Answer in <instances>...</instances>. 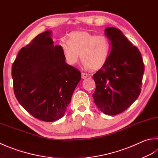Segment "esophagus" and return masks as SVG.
Instances as JSON below:
<instances>
[{"label":"esophagus","mask_w":158,"mask_h":158,"mask_svg":"<svg viewBox=\"0 0 158 158\" xmlns=\"http://www.w3.org/2000/svg\"><path fill=\"white\" fill-rule=\"evenodd\" d=\"M87 77H88V74H87V73H82V78L85 79V78H87Z\"/></svg>","instance_id":"1"}]
</instances>
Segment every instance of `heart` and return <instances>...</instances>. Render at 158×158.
Returning <instances> with one entry per match:
<instances>
[{
  "label": "heart",
  "mask_w": 158,
  "mask_h": 158,
  "mask_svg": "<svg viewBox=\"0 0 158 158\" xmlns=\"http://www.w3.org/2000/svg\"><path fill=\"white\" fill-rule=\"evenodd\" d=\"M60 47L70 64L80 58L87 69L98 70L105 66L111 52V42L106 35H96L87 31H74L69 41H62Z\"/></svg>",
  "instance_id": "1"
}]
</instances>
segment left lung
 <instances>
[{
	"label": "left lung",
	"mask_w": 158,
	"mask_h": 158,
	"mask_svg": "<svg viewBox=\"0 0 158 158\" xmlns=\"http://www.w3.org/2000/svg\"><path fill=\"white\" fill-rule=\"evenodd\" d=\"M111 44L105 66L93 76L96 91L94 102L109 115L120 114L129 108L141 92L144 65L140 52L120 29H105Z\"/></svg>",
	"instance_id": "obj_1"
}]
</instances>
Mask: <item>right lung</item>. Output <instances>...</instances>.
<instances>
[{
    "label": "right lung",
    "instance_id": "add662e5",
    "mask_svg": "<svg viewBox=\"0 0 158 158\" xmlns=\"http://www.w3.org/2000/svg\"><path fill=\"white\" fill-rule=\"evenodd\" d=\"M51 31L36 35L20 50L11 67L17 100L34 118L53 122L64 115L81 73L67 64Z\"/></svg>",
    "mask_w": 158,
    "mask_h": 158
}]
</instances>
